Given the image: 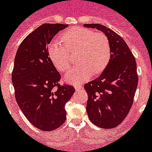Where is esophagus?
<instances>
[{
	"instance_id": "1",
	"label": "esophagus",
	"mask_w": 152,
	"mask_h": 152,
	"mask_svg": "<svg viewBox=\"0 0 152 152\" xmlns=\"http://www.w3.org/2000/svg\"><path fill=\"white\" fill-rule=\"evenodd\" d=\"M74 88L75 89H76V90H80V89H83V86L81 85H79V84H76V85H74Z\"/></svg>"
}]
</instances>
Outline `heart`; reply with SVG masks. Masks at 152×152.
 <instances>
[{
    "instance_id": "heart-1",
    "label": "heart",
    "mask_w": 152,
    "mask_h": 152,
    "mask_svg": "<svg viewBox=\"0 0 152 152\" xmlns=\"http://www.w3.org/2000/svg\"><path fill=\"white\" fill-rule=\"evenodd\" d=\"M60 41L49 45L48 55L60 72H66L72 64V55H77L80 65L73 67L64 76L69 83H81L107 67L111 59V44L105 34L83 27H72L60 37Z\"/></svg>"
}]
</instances>
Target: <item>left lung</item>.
Returning a JSON list of instances; mask_svg holds the SVG:
<instances>
[{
    "label": "left lung",
    "instance_id": "left-lung-1",
    "mask_svg": "<svg viewBox=\"0 0 152 152\" xmlns=\"http://www.w3.org/2000/svg\"><path fill=\"white\" fill-rule=\"evenodd\" d=\"M83 26L101 30L110 41L112 54L107 67L84 88L89 120L99 128L113 129L122 123L132 105L138 86L136 62L127 43L113 30L99 23Z\"/></svg>",
    "mask_w": 152,
    "mask_h": 152
}]
</instances>
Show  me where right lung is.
I'll return each mask as SVG.
<instances>
[{
  "mask_svg": "<svg viewBox=\"0 0 152 152\" xmlns=\"http://www.w3.org/2000/svg\"><path fill=\"white\" fill-rule=\"evenodd\" d=\"M67 27L42 24L22 41L14 59L12 83L16 101L29 122L43 131H53L64 123L65 104L75 92L72 86L58 83L61 76L48 55V44Z\"/></svg>",
  "mask_w": 152,
  "mask_h": 152,
  "instance_id": "add662e5",
  "label": "right lung"
}]
</instances>
